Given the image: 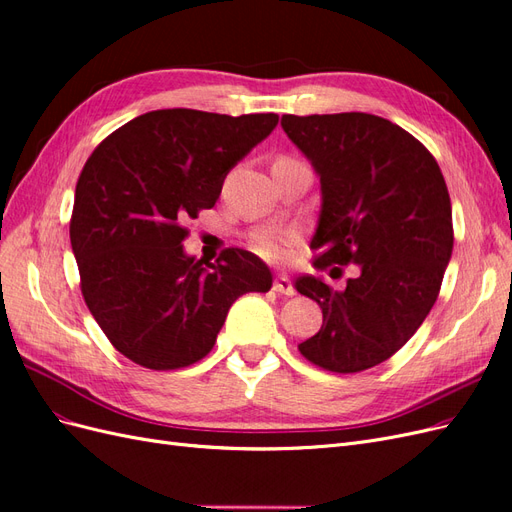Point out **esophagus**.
I'll return each mask as SVG.
<instances>
[{
  "label": "esophagus",
  "instance_id": "34e87169",
  "mask_svg": "<svg viewBox=\"0 0 512 512\" xmlns=\"http://www.w3.org/2000/svg\"><path fill=\"white\" fill-rule=\"evenodd\" d=\"M273 290L280 292V294H286V297H292V294H294V286H292V282L288 280L286 275H277V277H275Z\"/></svg>",
  "mask_w": 512,
  "mask_h": 512
}]
</instances>
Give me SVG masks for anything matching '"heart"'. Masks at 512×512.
<instances>
[{
	"mask_svg": "<svg viewBox=\"0 0 512 512\" xmlns=\"http://www.w3.org/2000/svg\"><path fill=\"white\" fill-rule=\"evenodd\" d=\"M292 243H294V232H260V235H256L254 239L256 252L269 260L284 258Z\"/></svg>",
	"mask_w": 512,
	"mask_h": 512,
	"instance_id": "heart-1",
	"label": "heart"
}]
</instances>
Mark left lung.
Segmentation results:
<instances>
[{
  "label": "left lung",
  "instance_id": "1",
  "mask_svg": "<svg viewBox=\"0 0 512 512\" xmlns=\"http://www.w3.org/2000/svg\"><path fill=\"white\" fill-rule=\"evenodd\" d=\"M282 128L320 175L314 269L359 265L344 290L312 275L294 282L322 309L320 331L299 352L359 374L391 359L436 303L453 254L451 196L429 149L389 119L284 115Z\"/></svg>",
  "mask_w": 512,
  "mask_h": 512
}]
</instances>
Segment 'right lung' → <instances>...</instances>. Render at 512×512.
Masks as SVG:
<instances>
[{"instance_id": "add662e5", "label": "right lung", "mask_w": 512, "mask_h": 512, "mask_svg": "<svg viewBox=\"0 0 512 512\" xmlns=\"http://www.w3.org/2000/svg\"><path fill=\"white\" fill-rule=\"evenodd\" d=\"M277 119L162 108L108 134L85 162L70 218L81 292L108 342L136 365L198 363L230 305L271 288L252 252L228 247L209 265L181 243L190 235L183 222L215 205L228 170Z\"/></svg>"}]
</instances>
